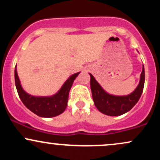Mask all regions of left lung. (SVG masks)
<instances>
[{"mask_svg": "<svg viewBox=\"0 0 160 160\" xmlns=\"http://www.w3.org/2000/svg\"><path fill=\"white\" fill-rule=\"evenodd\" d=\"M89 75L92 95L95 107L102 113L108 116H120L129 111L138 102L144 89L145 80L144 65L141 74L140 82L137 88L131 94L124 96L108 94L99 85L94 77L91 74Z\"/></svg>", "mask_w": 160, "mask_h": 160, "instance_id": "obj_1", "label": "left lung"}]
</instances>
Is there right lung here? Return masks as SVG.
I'll list each match as a JSON object with an SVG mask.
<instances>
[{
	"label": "right lung",
	"instance_id": "1",
	"mask_svg": "<svg viewBox=\"0 0 160 160\" xmlns=\"http://www.w3.org/2000/svg\"><path fill=\"white\" fill-rule=\"evenodd\" d=\"M79 74L80 72L71 75L56 94L49 97L33 96L25 92L20 83L16 66L15 67V83L19 98L28 109L39 117H53L65 111L68 101L69 91Z\"/></svg>",
	"mask_w": 160,
	"mask_h": 160
}]
</instances>
